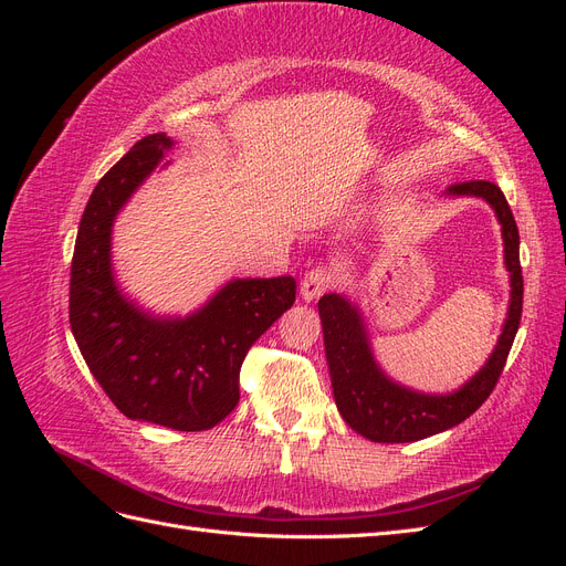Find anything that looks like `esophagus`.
Segmentation results:
<instances>
[{
	"label": "esophagus",
	"instance_id": "34e87169",
	"mask_svg": "<svg viewBox=\"0 0 566 566\" xmlns=\"http://www.w3.org/2000/svg\"><path fill=\"white\" fill-rule=\"evenodd\" d=\"M339 283H342V271L337 264H318L312 271L304 273L300 290H302V297L310 302L323 293H328L331 287H335Z\"/></svg>",
	"mask_w": 566,
	"mask_h": 566
}]
</instances>
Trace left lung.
<instances>
[{
  "label": "left lung",
  "mask_w": 566,
  "mask_h": 566,
  "mask_svg": "<svg viewBox=\"0 0 566 566\" xmlns=\"http://www.w3.org/2000/svg\"><path fill=\"white\" fill-rule=\"evenodd\" d=\"M453 196H476L491 202L503 227L505 264L512 273V300L499 347L474 378L447 397H430L394 385L375 366L361 318L354 306L337 295L318 300L325 356H328L335 403L342 418L370 441L403 443L432 437L455 427L482 406L499 385L507 354L522 321L524 279L520 266V231L503 191L493 181L470 179L449 186Z\"/></svg>",
  "instance_id": "left-lung-1"
}]
</instances>
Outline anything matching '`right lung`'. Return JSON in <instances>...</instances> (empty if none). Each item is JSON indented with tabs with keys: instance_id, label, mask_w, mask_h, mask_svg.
<instances>
[{
	"instance_id": "add662e5",
	"label": "right lung",
	"mask_w": 566,
	"mask_h": 566,
	"mask_svg": "<svg viewBox=\"0 0 566 566\" xmlns=\"http://www.w3.org/2000/svg\"><path fill=\"white\" fill-rule=\"evenodd\" d=\"M169 146L165 134L144 136L96 184L80 219L67 316L84 361L119 413L200 432L238 406L245 356L295 304L297 283L233 281L184 321L148 318L125 302L111 273V227Z\"/></svg>"
}]
</instances>
